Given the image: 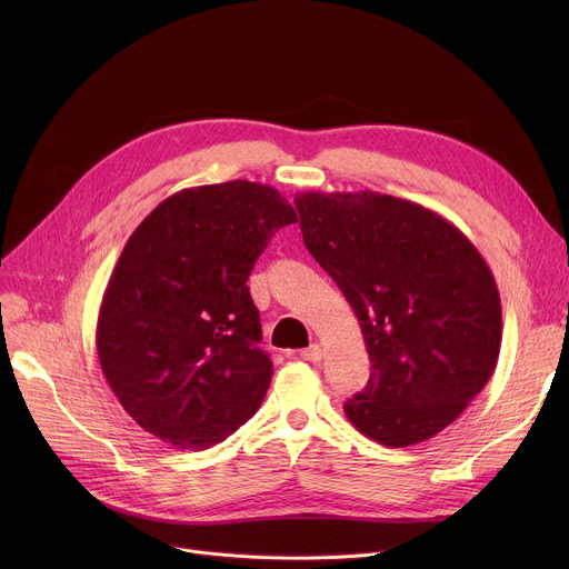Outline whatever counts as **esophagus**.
<instances>
[{"instance_id":"34e87169","label":"esophagus","mask_w":569,"mask_h":569,"mask_svg":"<svg viewBox=\"0 0 569 569\" xmlns=\"http://www.w3.org/2000/svg\"><path fill=\"white\" fill-rule=\"evenodd\" d=\"M302 360L307 362H320L322 360V348L318 343H311L309 348L302 350Z\"/></svg>"}]
</instances>
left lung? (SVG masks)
<instances>
[{
    "label": "left lung",
    "instance_id": "obj_1",
    "mask_svg": "<svg viewBox=\"0 0 569 569\" xmlns=\"http://www.w3.org/2000/svg\"><path fill=\"white\" fill-rule=\"evenodd\" d=\"M305 244L346 295L371 360L343 403L387 447L429 440L489 382L502 339L487 260L431 209L376 191L295 196Z\"/></svg>",
    "mask_w": 569,
    "mask_h": 569
}]
</instances>
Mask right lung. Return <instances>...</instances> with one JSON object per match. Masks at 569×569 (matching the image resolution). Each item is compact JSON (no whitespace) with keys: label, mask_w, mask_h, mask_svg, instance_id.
<instances>
[{"label":"right lung","mask_w":569,"mask_h":569,"mask_svg":"<svg viewBox=\"0 0 569 569\" xmlns=\"http://www.w3.org/2000/svg\"><path fill=\"white\" fill-rule=\"evenodd\" d=\"M295 221L277 189L234 179L166 198L133 230L103 292L97 352L147 433L202 450L256 415L274 371L247 281Z\"/></svg>","instance_id":"obj_1"}]
</instances>
